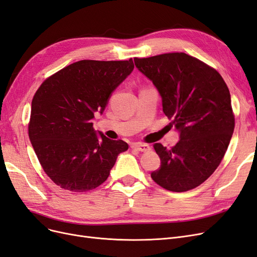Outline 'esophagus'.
Returning <instances> with one entry per match:
<instances>
[{
  "label": "esophagus",
  "instance_id": "obj_1",
  "mask_svg": "<svg viewBox=\"0 0 257 257\" xmlns=\"http://www.w3.org/2000/svg\"><path fill=\"white\" fill-rule=\"evenodd\" d=\"M132 148H134V149L141 151V152H147L151 149L150 146L146 145V144H134L133 146H132Z\"/></svg>",
  "mask_w": 257,
  "mask_h": 257
}]
</instances>
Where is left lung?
<instances>
[{"mask_svg": "<svg viewBox=\"0 0 257 257\" xmlns=\"http://www.w3.org/2000/svg\"><path fill=\"white\" fill-rule=\"evenodd\" d=\"M157 87L170 126L180 132L172 149L153 148L161 167L151 178L163 189L185 192L205 182L220 165L235 127L229 90L216 69L184 52L134 58Z\"/></svg>", "mask_w": 257, "mask_h": 257, "instance_id": "obj_1", "label": "left lung"}]
</instances>
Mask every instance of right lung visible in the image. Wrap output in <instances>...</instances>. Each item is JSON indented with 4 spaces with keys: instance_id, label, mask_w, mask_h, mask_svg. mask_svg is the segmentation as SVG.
<instances>
[{
    "instance_id": "right-lung-1",
    "label": "right lung",
    "mask_w": 257,
    "mask_h": 257,
    "mask_svg": "<svg viewBox=\"0 0 257 257\" xmlns=\"http://www.w3.org/2000/svg\"><path fill=\"white\" fill-rule=\"evenodd\" d=\"M133 60H81L48 77L32 99L29 137L41 165L60 188L94 190L107 180L121 141L96 135L92 120L112 91L133 72Z\"/></svg>"
}]
</instances>
